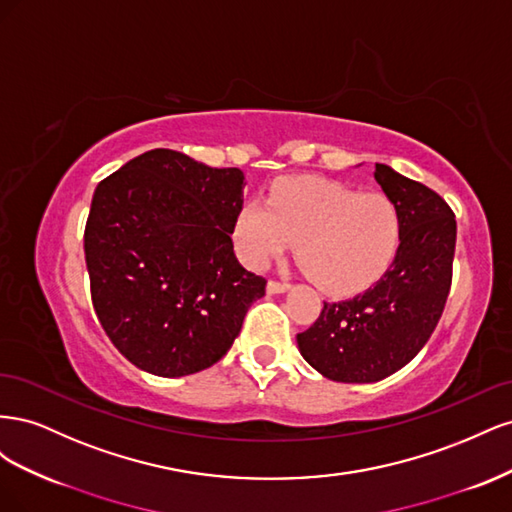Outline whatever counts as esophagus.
I'll return each instance as SVG.
<instances>
[{
    "label": "esophagus",
    "mask_w": 512,
    "mask_h": 512,
    "mask_svg": "<svg viewBox=\"0 0 512 512\" xmlns=\"http://www.w3.org/2000/svg\"><path fill=\"white\" fill-rule=\"evenodd\" d=\"M288 290H290V284H286V282L269 280V284H267V292H269V294H284V292H288Z\"/></svg>",
    "instance_id": "34e87169"
}]
</instances>
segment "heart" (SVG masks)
Masks as SVG:
<instances>
[{
	"mask_svg": "<svg viewBox=\"0 0 512 512\" xmlns=\"http://www.w3.org/2000/svg\"><path fill=\"white\" fill-rule=\"evenodd\" d=\"M232 239L247 265L265 269L299 243V262L331 297L361 292L389 271L401 245V213L380 192L297 177L277 183L267 207L239 209Z\"/></svg>",
	"mask_w": 512,
	"mask_h": 512,
	"instance_id": "heart-1",
	"label": "heart"
}]
</instances>
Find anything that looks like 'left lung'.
<instances>
[{"label": "left lung", "mask_w": 512, "mask_h": 512, "mask_svg": "<svg viewBox=\"0 0 512 512\" xmlns=\"http://www.w3.org/2000/svg\"><path fill=\"white\" fill-rule=\"evenodd\" d=\"M374 177L401 213L393 265L356 297L324 303L318 320L297 335L303 359L333 382H378L408 365L436 329L451 290L457 239L451 207L386 164H376Z\"/></svg>", "instance_id": "left-lung-1"}]
</instances>
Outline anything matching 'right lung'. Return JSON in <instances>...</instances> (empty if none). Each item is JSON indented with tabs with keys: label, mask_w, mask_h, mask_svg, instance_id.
Here are the masks:
<instances>
[{
	"label": "right lung",
	"mask_w": 512,
	"mask_h": 512,
	"mask_svg": "<svg viewBox=\"0 0 512 512\" xmlns=\"http://www.w3.org/2000/svg\"><path fill=\"white\" fill-rule=\"evenodd\" d=\"M239 168L151 149L98 183L85 226L102 329L147 374L181 378L218 363L267 280L241 267L232 226Z\"/></svg>",
	"instance_id": "right-lung-1"
}]
</instances>
